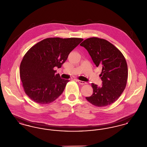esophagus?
I'll return each instance as SVG.
<instances>
[{
  "instance_id": "esophagus-1",
  "label": "esophagus",
  "mask_w": 147,
  "mask_h": 147,
  "mask_svg": "<svg viewBox=\"0 0 147 147\" xmlns=\"http://www.w3.org/2000/svg\"><path fill=\"white\" fill-rule=\"evenodd\" d=\"M78 83H80V84H82V85H84V84H86V82H83V81H82V80H78Z\"/></svg>"
}]
</instances>
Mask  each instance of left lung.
Listing matches in <instances>:
<instances>
[{"mask_svg":"<svg viewBox=\"0 0 147 147\" xmlns=\"http://www.w3.org/2000/svg\"><path fill=\"white\" fill-rule=\"evenodd\" d=\"M86 49L96 65L102 67L100 74L102 87L92 83L93 94L86 99L92 105L104 107L115 102L126 88L128 68L121 52L105 39L91 37L80 45Z\"/></svg>","mask_w":147,"mask_h":147,"instance_id":"obj_1","label":"left lung"}]
</instances>
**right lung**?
<instances>
[{"instance_id":"right-lung-1","label":"right lung","mask_w":147,"mask_h":147,"mask_svg":"<svg viewBox=\"0 0 147 147\" xmlns=\"http://www.w3.org/2000/svg\"><path fill=\"white\" fill-rule=\"evenodd\" d=\"M83 40L81 38L44 39L33 46L24 55L20 65V76L25 94L40 104L54 101L69 81L56 74L70 52Z\"/></svg>"}]
</instances>
